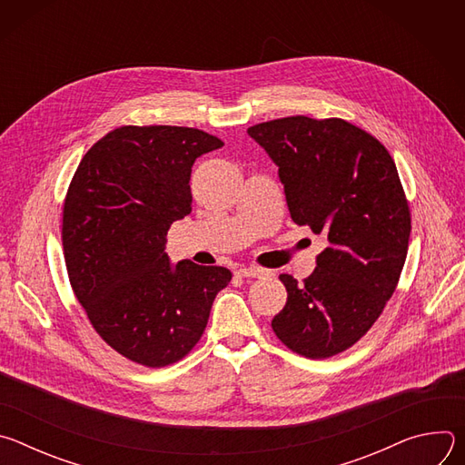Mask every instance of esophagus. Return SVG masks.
<instances>
[{
    "instance_id": "34e87169",
    "label": "esophagus",
    "mask_w": 465,
    "mask_h": 465,
    "mask_svg": "<svg viewBox=\"0 0 465 465\" xmlns=\"http://www.w3.org/2000/svg\"><path fill=\"white\" fill-rule=\"evenodd\" d=\"M235 274L239 278H262V276H269L267 271H262L259 267H241L235 271Z\"/></svg>"
}]
</instances>
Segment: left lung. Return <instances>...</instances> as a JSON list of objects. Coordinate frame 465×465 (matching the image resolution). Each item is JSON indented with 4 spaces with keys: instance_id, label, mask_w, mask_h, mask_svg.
Listing matches in <instances>:
<instances>
[{
    "instance_id": "obj_1",
    "label": "left lung",
    "mask_w": 465,
    "mask_h": 465,
    "mask_svg": "<svg viewBox=\"0 0 465 465\" xmlns=\"http://www.w3.org/2000/svg\"><path fill=\"white\" fill-rule=\"evenodd\" d=\"M248 136L278 165L292 221L327 239L303 283L280 276L287 303L272 329L303 357H333L366 335L400 282L411 237L400 174L384 145L344 119L282 117Z\"/></svg>"
}]
</instances>
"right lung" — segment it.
<instances>
[{
  "instance_id": "obj_1",
  "label": "right lung",
  "mask_w": 465,
  "mask_h": 465,
  "mask_svg": "<svg viewBox=\"0 0 465 465\" xmlns=\"http://www.w3.org/2000/svg\"><path fill=\"white\" fill-rule=\"evenodd\" d=\"M224 143L187 126H121L81 160L64 203L62 244L74 292L99 337L162 368L201 341L224 267L171 264L165 237L191 213V167Z\"/></svg>"
}]
</instances>
